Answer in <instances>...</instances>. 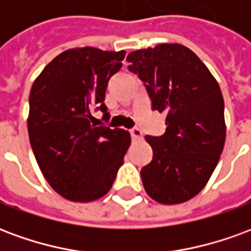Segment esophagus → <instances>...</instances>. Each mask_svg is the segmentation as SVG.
<instances>
[{
  "instance_id": "34e87169",
  "label": "esophagus",
  "mask_w": 251,
  "mask_h": 251,
  "mask_svg": "<svg viewBox=\"0 0 251 251\" xmlns=\"http://www.w3.org/2000/svg\"><path fill=\"white\" fill-rule=\"evenodd\" d=\"M130 136L133 140H142V131L141 129H138V127H133L130 129Z\"/></svg>"
}]
</instances>
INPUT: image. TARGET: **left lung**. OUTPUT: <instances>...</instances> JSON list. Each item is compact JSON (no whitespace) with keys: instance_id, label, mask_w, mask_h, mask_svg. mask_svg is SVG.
<instances>
[{"instance_id":"obj_1","label":"left lung","mask_w":251,"mask_h":251,"mask_svg":"<svg viewBox=\"0 0 251 251\" xmlns=\"http://www.w3.org/2000/svg\"><path fill=\"white\" fill-rule=\"evenodd\" d=\"M152 110L165 111V133L147 136L153 158L141 169L147 194L163 204L187 201L204 188L226 140L225 102L215 77L181 44H160L127 55Z\"/></svg>"}]
</instances>
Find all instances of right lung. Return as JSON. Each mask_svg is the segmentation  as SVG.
Instances as JSON below:
<instances>
[{
    "instance_id": "add662e5",
    "label": "right lung",
    "mask_w": 251,
    "mask_h": 251,
    "mask_svg": "<svg viewBox=\"0 0 251 251\" xmlns=\"http://www.w3.org/2000/svg\"><path fill=\"white\" fill-rule=\"evenodd\" d=\"M126 52L93 47L68 50L41 71L29 95L28 134L36 161L57 194L91 201L114 183L130 136L97 125L93 113L109 120L104 95Z\"/></svg>"
}]
</instances>
